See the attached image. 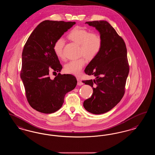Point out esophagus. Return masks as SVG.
<instances>
[{
	"instance_id": "34e87169",
	"label": "esophagus",
	"mask_w": 155,
	"mask_h": 155,
	"mask_svg": "<svg viewBox=\"0 0 155 155\" xmlns=\"http://www.w3.org/2000/svg\"><path fill=\"white\" fill-rule=\"evenodd\" d=\"M77 82H77V85H78L81 86V85H83V82H82V81H81L79 78H78V79H77Z\"/></svg>"
}]
</instances>
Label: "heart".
<instances>
[{"mask_svg":"<svg viewBox=\"0 0 155 155\" xmlns=\"http://www.w3.org/2000/svg\"><path fill=\"white\" fill-rule=\"evenodd\" d=\"M68 37L73 41L80 45V54L84 55L87 59H92L98 55L102 48L103 40L98 33H89L87 29L76 26L69 32ZM64 40L60 37L56 40L53 45V51L55 55L60 59H64ZM87 62L84 56L71 61L64 66L66 73L79 75Z\"/></svg>","mask_w":155,"mask_h":155,"instance_id":"obj_1","label":"heart"}]
</instances>
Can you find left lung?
Instances as JSON below:
<instances>
[{
  "mask_svg": "<svg viewBox=\"0 0 155 155\" xmlns=\"http://www.w3.org/2000/svg\"><path fill=\"white\" fill-rule=\"evenodd\" d=\"M99 32L103 45L98 55L89 62L85 70L93 80L83 81L92 87V96L84 101V107L93 114L110 111L121 100L129 72L127 49L122 38L106 21L86 22Z\"/></svg>",
  "mask_w": 155,
  "mask_h": 155,
  "instance_id": "obj_1",
  "label": "left lung"
}]
</instances>
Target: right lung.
Wrapping results in <instances>:
<instances>
[{
  "instance_id": "1",
  "label": "right lung",
  "mask_w": 155,
  "mask_h": 155,
  "mask_svg": "<svg viewBox=\"0 0 155 155\" xmlns=\"http://www.w3.org/2000/svg\"><path fill=\"white\" fill-rule=\"evenodd\" d=\"M75 22L46 20L41 22L28 38L22 54L21 78L31 107L51 114L62 107L65 94L74 89V75L58 74L51 78L50 71L60 72L62 66L53 51L56 40L62 37Z\"/></svg>"
}]
</instances>
